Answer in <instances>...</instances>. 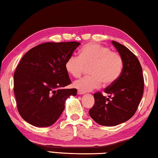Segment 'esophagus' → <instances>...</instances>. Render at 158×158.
I'll return each mask as SVG.
<instances>
[{
  "label": "esophagus",
  "mask_w": 158,
  "mask_h": 158,
  "mask_svg": "<svg viewBox=\"0 0 158 158\" xmlns=\"http://www.w3.org/2000/svg\"><path fill=\"white\" fill-rule=\"evenodd\" d=\"M77 93L79 94V95H83V94H85V92H82V91H81V90H78Z\"/></svg>",
  "instance_id": "1"
}]
</instances>
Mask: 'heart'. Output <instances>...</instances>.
Returning a JSON list of instances; mask_svg holds the SVG:
<instances>
[{
	"instance_id": "obj_1",
	"label": "heart",
	"mask_w": 158,
	"mask_h": 158,
	"mask_svg": "<svg viewBox=\"0 0 158 158\" xmlns=\"http://www.w3.org/2000/svg\"><path fill=\"white\" fill-rule=\"evenodd\" d=\"M89 67L90 75L73 81V87L82 92L113 85L121 75L123 60L117 52L99 44L89 43L84 46L79 56L69 57L65 63L67 72L73 77L78 78Z\"/></svg>"
}]
</instances>
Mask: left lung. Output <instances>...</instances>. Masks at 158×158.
<instances>
[{"label": "left lung", "mask_w": 158, "mask_h": 158, "mask_svg": "<svg viewBox=\"0 0 158 158\" xmlns=\"http://www.w3.org/2000/svg\"><path fill=\"white\" fill-rule=\"evenodd\" d=\"M123 60L119 79L101 92L94 93L95 103L89 114L94 121L104 126H115L125 123L135 114L143 93L142 68L137 57L123 44L112 41Z\"/></svg>", "instance_id": "left-lung-1"}]
</instances>
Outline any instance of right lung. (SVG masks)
Wrapping results in <instances>:
<instances>
[{
  "mask_svg": "<svg viewBox=\"0 0 158 158\" xmlns=\"http://www.w3.org/2000/svg\"><path fill=\"white\" fill-rule=\"evenodd\" d=\"M80 43H43L32 48L18 64L14 74L17 110L23 119L36 127L53 125L77 89H64L71 84L65 63Z\"/></svg>",
  "mask_w": 158,
  "mask_h": 158,
  "instance_id": "obj_1",
  "label": "right lung"
}]
</instances>
